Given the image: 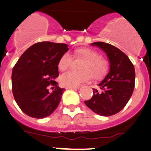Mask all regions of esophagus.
I'll list each match as a JSON object with an SVG mask.
<instances>
[{"label": "esophagus", "instance_id": "34e87169", "mask_svg": "<svg viewBox=\"0 0 151 151\" xmlns=\"http://www.w3.org/2000/svg\"><path fill=\"white\" fill-rule=\"evenodd\" d=\"M67 89H74V90H77V89L80 88V87L78 86V87H67L66 88Z\"/></svg>", "mask_w": 151, "mask_h": 151}]
</instances>
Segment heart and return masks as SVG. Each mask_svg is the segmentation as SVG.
<instances>
[{"label":"heart","instance_id":"heart-1","mask_svg":"<svg viewBox=\"0 0 151 151\" xmlns=\"http://www.w3.org/2000/svg\"><path fill=\"white\" fill-rule=\"evenodd\" d=\"M76 56L81 57L85 60L82 63V70H68L60 77L61 83L67 87H78L83 83L88 82L92 76L96 79L101 78L108 71V63L101 58L100 54L91 48L83 47L76 50ZM72 55L69 52L63 53L58 61V68L60 70H65L72 63Z\"/></svg>","mask_w":151,"mask_h":151}]
</instances>
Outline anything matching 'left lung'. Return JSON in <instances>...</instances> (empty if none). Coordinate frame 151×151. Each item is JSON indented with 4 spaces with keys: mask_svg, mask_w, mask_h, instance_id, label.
<instances>
[{
    "mask_svg": "<svg viewBox=\"0 0 151 151\" xmlns=\"http://www.w3.org/2000/svg\"><path fill=\"white\" fill-rule=\"evenodd\" d=\"M96 46L106 53L109 70L99 84V90L93 89V96L85 104L99 115L109 116L119 112L127 104L134 88L135 71L129 58L113 45L96 42Z\"/></svg>",
    "mask_w": 151,
    "mask_h": 151,
    "instance_id": "obj_1",
    "label": "left lung"
}]
</instances>
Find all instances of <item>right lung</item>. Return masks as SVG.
<instances>
[{
    "label": "right lung",
    "mask_w": 151,
    "mask_h": 151,
    "mask_svg": "<svg viewBox=\"0 0 151 151\" xmlns=\"http://www.w3.org/2000/svg\"><path fill=\"white\" fill-rule=\"evenodd\" d=\"M68 45L43 42L33 45L20 57L12 70L14 99L28 116L42 119L59 105L65 88L58 86V61ZM55 87L52 92L49 86Z\"/></svg>",
    "instance_id": "1"
}]
</instances>
